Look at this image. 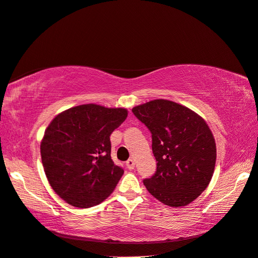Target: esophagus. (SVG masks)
Masks as SVG:
<instances>
[{
	"label": "esophagus",
	"instance_id": "esophagus-1",
	"mask_svg": "<svg viewBox=\"0 0 258 258\" xmlns=\"http://www.w3.org/2000/svg\"><path fill=\"white\" fill-rule=\"evenodd\" d=\"M126 167L128 170H133L135 168V161L134 159H128L126 161Z\"/></svg>",
	"mask_w": 258,
	"mask_h": 258
}]
</instances>
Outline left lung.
<instances>
[{
  "instance_id": "left-lung-1",
  "label": "left lung",
  "mask_w": 258,
  "mask_h": 258,
  "mask_svg": "<svg viewBox=\"0 0 258 258\" xmlns=\"http://www.w3.org/2000/svg\"><path fill=\"white\" fill-rule=\"evenodd\" d=\"M132 111L153 137L157 171L144 180L145 186L167 206H186L207 188L214 174L217 149L208 124L196 112L164 99Z\"/></svg>"
}]
</instances>
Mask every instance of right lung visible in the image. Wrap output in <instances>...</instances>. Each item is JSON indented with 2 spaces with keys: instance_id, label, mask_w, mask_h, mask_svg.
<instances>
[{
  "instance_id": "1",
  "label": "right lung",
  "mask_w": 258,
  "mask_h": 258,
  "mask_svg": "<svg viewBox=\"0 0 258 258\" xmlns=\"http://www.w3.org/2000/svg\"><path fill=\"white\" fill-rule=\"evenodd\" d=\"M126 117L124 108L89 103L61 112L48 125L41 160L51 187L66 203L89 208L113 192L124 170L111 159L110 135Z\"/></svg>"
}]
</instances>
